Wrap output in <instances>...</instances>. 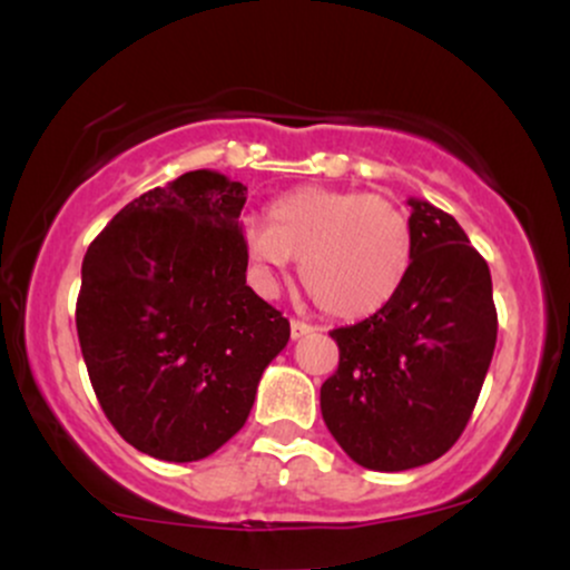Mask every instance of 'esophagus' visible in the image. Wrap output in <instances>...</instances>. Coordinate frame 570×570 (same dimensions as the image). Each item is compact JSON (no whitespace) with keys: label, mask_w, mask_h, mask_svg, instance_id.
Masks as SVG:
<instances>
[{"label":"esophagus","mask_w":570,"mask_h":570,"mask_svg":"<svg viewBox=\"0 0 570 570\" xmlns=\"http://www.w3.org/2000/svg\"><path fill=\"white\" fill-rule=\"evenodd\" d=\"M289 330H292V340H299V337L311 335V332H316V326H311V324H305V322H297V318H292Z\"/></svg>","instance_id":"obj_1"}]
</instances>
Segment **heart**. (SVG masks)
Here are the masks:
<instances>
[{"label": "heart", "mask_w": 570, "mask_h": 570, "mask_svg": "<svg viewBox=\"0 0 570 570\" xmlns=\"http://www.w3.org/2000/svg\"><path fill=\"white\" fill-rule=\"evenodd\" d=\"M254 278L271 289L299 259V281L326 316L358 322L381 313L407 281L412 222L394 200L358 189L297 187L244 227Z\"/></svg>", "instance_id": "1"}]
</instances>
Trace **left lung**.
<instances>
[{"label":"left lung","instance_id":"8db88e82","mask_svg":"<svg viewBox=\"0 0 570 570\" xmlns=\"http://www.w3.org/2000/svg\"><path fill=\"white\" fill-rule=\"evenodd\" d=\"M407 203V281L381 313L330 332L340 364L322 385L326 429L375 472L423 466L453 448L499 335L485 259L450 214L429 200Z\"/></svg>","mask_w":570,"mask_h":570}]
</instances>
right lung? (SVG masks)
<instances>
[{
    "instance_id": "1",
    "label": "right lung",
    "mask_w": 570,
    "mask_h": 570,
    "mask_svg": "<svg viewBox=\"0 0 570 570\" xmlns=\"http://www.w3.org/2000/svg\"><path fill=\"white\" fill-rule=\"evenodd\" d=\"M246 187L187 171L130 200L82 259L77 337L104 415L160 461L244 429L289 322L246 286Z\"/></svg>"
}]
</instances>
